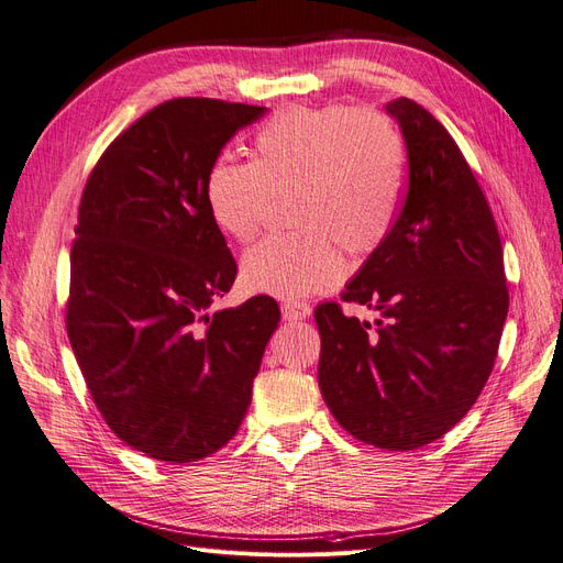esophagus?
Instances as JSON below:
<instances>
[{"mask_svg":"<svg viewBox=\"0 0 563 563\" xmlns=\"http://www.w3.org/2000/svg\"><path fill=\"white\" fill-rule=\"evenodd\" d=\"M312 312V308L308 302H300V300H288L282 305V317L286 321H300V319H308Z\"/></svg>","mask_w":563,"mask_h":563,"instance_id":"obj_1","label":"esophagus"}]
</instances>
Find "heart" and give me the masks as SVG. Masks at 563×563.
<instances>
[{
    "instance_id": "heart-1",
    "label": "heart",
    "mask_w": 563,
    "mask_h": 563,
    "mask_svg": "<svg viewBox=\"0 0 563 563\" xmlns=\"http://www.w3.org/2000/svg\"><path fill=\"white\" fill-rule=\"evenodd\" d=\"M406 192L399 131L350 106H294L269 117L253 139V159L218 157L203 183L216 228L234 242L258 234L269 199H286L291 232L265 236L242 258L249 291L305 298L343 279L340 251H378Z\"/></svg>"
}]
</instances>
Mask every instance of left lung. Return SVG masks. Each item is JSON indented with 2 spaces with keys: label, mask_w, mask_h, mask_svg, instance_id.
I'll return each mask as SVG.
<instances>
[{
  "label": "left lung",
  "mask_w": 563,
  "mask_h": 563,
  "mask_svg": "<svg viewBox=\"0 0 563 563\" xmlns=\"http://www.w3.org/2000/svg\"><path fill=\"white\" fill-rule=\"evenodd\" d=\"M406 143L408 183L395 228L345 286L368 321L321 302L319 389L354 439L413 451L463 418L496 362L509 294L503 244L463 152L408 98L387 103Z\"/></svg>",
  "instance_id": "obj_1"
}]
</instances>
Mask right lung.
<instances>
[{
	"instance_id": "obj_1",
	"label": "right lung",
	"mask_w": 563,
	"mask_h": 563,
	"mask_svg": "<svg viewBox=\"0 0 563 563\" xmlns=\"http://www.w3.org/2000/svg\"><path fill=\"white\" fill-rule=\"evenodd\" d=\"M265 108L174 98L98 159L70 253L67 338L110 430L164 463L223 449L249 411L279 305L253 296L211 312L236 277L203 183Z\"/></svg>"
}]
</instances>
